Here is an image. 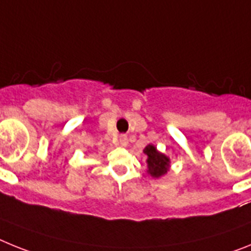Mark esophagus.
<instances>
[{"label": "esophagus", "mask_w": 251, "mask_h": 251, "mask_svg": "<svg viewBox=\"0 0 251 251\" xmlns=\"http://www.w3.org/2000/svg\"><path fill=\"white\" fill-rule=\"evenodd\" d=\"M119 144L121 147H126V145H127V136H126V135H120Z\"/></svg>", "instance_id": "1"}]
</instances>
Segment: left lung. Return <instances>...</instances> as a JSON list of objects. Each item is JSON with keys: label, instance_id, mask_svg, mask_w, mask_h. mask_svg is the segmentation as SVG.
Segmentation results:
<instances>
[{"label": "left lung", "instance_id": "1", "mask_svg": "<svg viewBox=\"0 0 251 251\" xmlns=\"http://www.w3.org/2000/svg\"><path fill=\"white\" fill-rule=\"evenodd\" d=\"M144 154L148 156V173L152 178L163 177L169 171V163H171V160H169V158L165 154L158 151L154 145L149 144L144 149Z\"/></svg>", "mask_w": 251, "mask_h": 251}]
</instances>
